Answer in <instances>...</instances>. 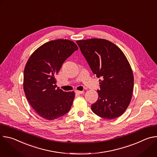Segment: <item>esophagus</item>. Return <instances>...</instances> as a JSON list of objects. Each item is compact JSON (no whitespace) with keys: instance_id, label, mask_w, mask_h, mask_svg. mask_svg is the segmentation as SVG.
<instances>
[{"instance_id":"obj_1","label":"esophagus","mask_w":157,"mask_h":157,"mask_svg":"<svg viewBox=\"0 0 157 157\" xmlns=\"http://www.w3.org/2000/svg\"><path fill=\"white\" fill-rule=\"evenodd\" d=\"M75 93L76 94H82L84 93V91H75Z\"/></svg>"}]
</instances>
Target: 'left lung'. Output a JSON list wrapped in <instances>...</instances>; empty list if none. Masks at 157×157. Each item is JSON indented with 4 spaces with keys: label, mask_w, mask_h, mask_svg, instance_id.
I'll return each instance as SVG.
<instances>
[{
    "label": "left lung",
    "mask_w": 157,
    "mask_h": 157,
    "mask_svg": "<svg viewBox=\"0 0 157 157\" xmlns=\"http://www.w3.org/2000/svg\"><path fill=\"white\" fill-rule=\"evenodd\" d=\"M93 73L99 79L98 101L91 105L98 116L113 119L128 107L133 89V76L124 53L115 44L104 39L76 41Z\"/></svg>",
    "instance_id": "8db88e82"
}]
</instances>
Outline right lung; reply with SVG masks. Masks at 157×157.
Returning <instances> with one entry per match:
<instances>
[{"label":"right lung","mask_w":157,"mask_h":157,"mask_svg":"<svg viewBox=\"0 0 157 157\" xmlns=\"http://www.w3.org/2000/svg\"><path fill=\"white\" fill-rule=\"evenodd\" d=\"M78 50L72 41L52 40L37 48L29 59L24 73V89L30 104L41 117L52 121L70 111L75 92L58 87L55 76L64 61Z\"/></svg>","instance_id":"1"}]
</instances>
